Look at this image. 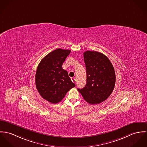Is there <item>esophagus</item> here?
<instances>
[{
  "label": "esophagus",
  "instance_id": "obj_1",
  "mask_svg": "<svg viewBox=\"0 0 147 147\" xmlns=\"http://www.w3.org/2000/svg\"><path fill=\"white\" fill-rule=\"evenodd\" d=\"M71 81L72 82H73V83H76V80L74 78H71Z\"/></svg>",
  "mask_w": 147,
  "mask_h": 147
}]
</instances>
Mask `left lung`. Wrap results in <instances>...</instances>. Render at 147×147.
<instances>
[{"label": "left lung", "mask_w": 147, "mask_h": 147, "mask_svg": "<svg viewBox=\"0 0 147 147\" xmlns=\"http://www.w3.org/2000/svg\"><path fill=\"white\" fill-rule=\"evenodd\" d=\"M83 57L87 81L85 87L78 91L87 102L98 104L109 98L114 90V67L109 59L98 52L87 51Z\"/></svg>", "instance_id": "obj_1"}]
</instances>
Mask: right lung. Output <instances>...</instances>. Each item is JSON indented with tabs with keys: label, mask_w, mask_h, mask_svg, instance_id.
<instances>
[{
	"label": "right lung",
	"mask_w": 147,
	"mask_h": 147,
	"mask_svg": "<svg viewBox=\"0 0 147 147\" xmlns=\"http://www.w3.org/2000/svg\"><path fill=\"white\" fill-rule=\"evenodd\" d=\"M70 53L69 49H55L46 55L38 66L35 85L44 99L52 104L61 101L76 84L62 65Z\"/></svg>",
	"instance_id": "obj_1"
}]
</instances>
